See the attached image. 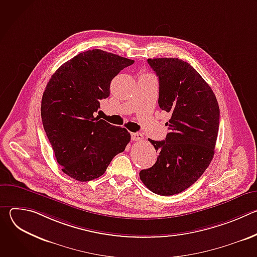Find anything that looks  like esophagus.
Here are the masks:
<instances>
[{"instance_id":"esophagus-1","label":"esophagus","mask_w":257,"mask_h":257,"mask_svg":"<svg viewBox=\"0 0 257 257\" xmlns=\"http://www.w3.org/2000/svg\"><path fill=\"white\" fill-rule=\"evenodd\" d=\"M131 138H132V140H134V141H140V140L144 139V136H143L140 132H135V133H132V134H131Z\"/></svg>"}]
</instances>
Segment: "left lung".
<instances>
[{
    "label": "left lung",
    "instance_id": "1",
    "mask_svg": "<svg viewBox=\"0 0 257 257\" xmlns=\"http://www.w3.org/2000/svg\"><path fill=\"white\" fill-rule=\"evenodd\" d=\"M159 77V105L171 119L163 141L149 139L158 151L156 164L139 173L159 195L189 188L209 166L219 125V107L210 86L187 62L177 58L149 59Z\"/></svg>",
    "mask_w": 257,
    "mask_h": 257
}]
</instances>
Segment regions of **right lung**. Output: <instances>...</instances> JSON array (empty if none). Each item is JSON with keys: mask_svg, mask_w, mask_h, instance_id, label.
<instances>
[{"mask_svg": "<svg viewBox=\"0 0 257 257\" xmlns=\"http://www.w3.org/2000/svg\"><path fill=\"white\" fill-rule=\"evenodd\" d=\"M133 60L101 50L78 54L53 74L42 98L44 129L62 171L80 182L100 177L131 139L94 116L113 78Z\"/></svg>", "mask_w": 257, "mask_h": 257, "instance_id": "add662e5", "label": "right lung"}]
</instances>
